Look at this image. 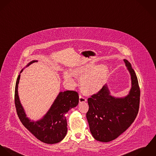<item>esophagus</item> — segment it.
<instances>
[{
  "label": "esophagus",
  "instance_id": "1",
  "mask_svg": "<svg viewBox=\"0 0 156 156\" xmlns=\"http://www.w3.org/2000/svg\"><path fill=\"white\" fill-rule=\"evenodd\" d=\"M87 99L86 98H84V96H81V95H80V97H79V102L80 103H83V102H86Z\"/></svg>",
  "mask_w": 156,
  "mask_h": 156
}]
</instances>
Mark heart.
I'll return each mask as SVG.
<instances>
[{"mask_svg":"<svg viewBox=\"0 0 156 156\" xmlns=\"http://www.w3.org/2000/svg\"><path fill=\"white\" fill-rule=\"evenodd\" d=\"M71 72H64L63 76L66 81L71 86H73L75 84V76L81 77V88L87 95L99 92L105 84L109 75L106 65L101 64L94 66V64L91 63L77 66L71 70Z\"/></svg>","mask_w":156,"mask_h":156,"instance_id":"b5f03b06","label":"heart"}]
</instances>
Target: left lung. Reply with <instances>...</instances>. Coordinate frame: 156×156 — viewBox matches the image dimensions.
Listing matches in <instances>:
<instances>
[{
  "mask_svg": "<svg viewBox=\"0 0 156 156\" xmlns=\"http://www.w3.org/2000/svg\"><path fill=\"white\" fill-rule=\"evenodd\" d=\"M124 62L131 76L129 94L121 98L110 95L107 86L87 100L86 117L90 132L98 141L108 142L118 138L135 120L138 113L140 88L136 75L130 62Z\"/></svg>",
  "mask_w": 156,
  "mask_h": 156,
  "instance_id": "obj_1",
  "label": "left lung"
}]
</instances>
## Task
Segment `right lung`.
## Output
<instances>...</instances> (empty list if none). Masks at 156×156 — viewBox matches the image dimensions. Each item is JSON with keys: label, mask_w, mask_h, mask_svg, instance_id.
Masks as SVG:
<instances>
[{"label": "right lung", "mask_w": 156, "mask_h": 156, "mask_svg": "<svg viewBox=\"0 0 156 156\" xmlns=\"http://www.w3.org/2000/svg\"><path fill=\"white\" fill-rule=\"evenodd\" d=\"M37 62L33 60L29 63L27 66ZM23 70H21L20 73ZM20 78V74L18 76L15 88V105L19 119L30 133L42 142L53 144L60 142L65 137L68 130L65 114L71 108L78 105V93L70 90L60 92L44 117L38 121H31L26 117L19 99L18 85Z\"/></svg>", "instance_id": "1"}]
</instances>
